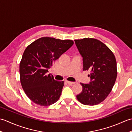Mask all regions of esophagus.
I'll list each match as a JSON object with an SVG mask.
<instances>
[{
  "label": "esophagus",
  "mask_w": 132,
  "mask_h": 132,
  "mask_svg": "<svg viewBox=\"0 0 132 132\" xmlns=\"http://www.w3.org/2000/svg\"><path fill=\"white\" fill-rule=\"evenodd\" d=\"M66 82L68 84V85H73V84H74L75 83L74 82H70V81H68L66 80Z\"/></svg>",
  "instance_id": "34e87169"
}]
</instances>
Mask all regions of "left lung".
<instances>
[{
    "label": "left lung",
    "mask_w": 132,
    "mask_h": 132,
    "mask_svg": "<svg viewBox=\"0 0 132 132\" xmlns=\"http://www.w3.org/2000/svg\"><path fill=\"white\" fill-rule=\"evenodd\" d=\"M83 57V70L89 71L91 82L80 83L82 91L77 98L83 104L95 105L108 96L116 82L117 71L115 57L102 42L92 38L75 40Z\"/></svg>",
    "instance_id": "left-lung-1"
}]
</instances>
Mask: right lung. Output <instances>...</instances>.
Segmentation results:
<instances>
[{"label": "right lung", "mask_w": 132, "mask_h": 132, "mask_svg": "<svg viewBox=\"0 0 132 132\" xmlns=\"http://www.w3.org/2000/svg\"><path fill=\"white\" fill-rule=\"evenodd\" d=\"M70 40L41 37L27 47L20 63V82L30 100L39 105L48 106L60 98L63 81L47 74L52 63L72 46Z\"/></svg>", "instance_id": "obj_1"}]
</instances>
